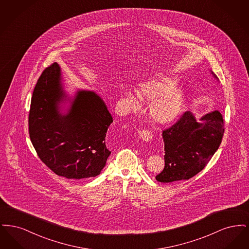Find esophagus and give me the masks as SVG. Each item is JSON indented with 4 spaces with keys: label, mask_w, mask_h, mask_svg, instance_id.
Here are the masks:
<instances>
[{
    "label": "esophagus",
    "mask_w": 249,
    "mask_h": 249,
    "mask_svg": "<svg viewBox=\"0 0 249 249\" xmlns=\"http://www.w3.org/2000/svg\"><path fill=\"white\" fill-rule=\"evenodd\" d=\"M139 136H140V138L142 140L145 141V142H147V141L152 139V133L146 130H139Z\"/></svg>",
    "instance_id": "1"
}]
</instances>
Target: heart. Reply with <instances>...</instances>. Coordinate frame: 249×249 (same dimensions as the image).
Returning <instances> with one entry per match:
<instances>
[{
	"label": "heart",
	"mask_w": 249,
	"mask_h": 249,
	"mask_svg": "<svg viewBox=\"0 0 249 249\" xmlns=\"http://www.w3.org/2000/svg\"><path fill=\"white\" fill-rule=\"evenodd\" d=\"M175 80L163 77L145 81L137 88V95L144 101L152 102L150 116L158 123L165 124L173 121L179 115L184 103V93L180 89L173 88ZM126 102L130 106L136 105V99L126 95Z\"/></svg>",
	"instance_id": "1"
}]
</instances>
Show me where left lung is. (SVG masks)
Here are the masks:
<instances>
[{"label": "left lung", "mask_w": 249, "mask_h": 249, "mask_svg": "<svg viewBox=\"0 0 249 249\" xmlns=\"http://www.w3.org/2000/svg\"><path fill=\"white\" fill-rule=\"evenodd\" d=\"M198 122L184 112L171 127L162 130L165 165L156 179L162 183L193 178L209 162L224 135V120L213 111Z\"/></svg>", "instance_id": "left-lung-1"}]
</instances>
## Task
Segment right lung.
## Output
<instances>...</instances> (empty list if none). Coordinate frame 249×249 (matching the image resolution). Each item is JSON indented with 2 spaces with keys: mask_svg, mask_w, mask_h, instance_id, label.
Returning a JSON list of instances; mask_svg holds the SVG:
<instances>
[{
  "mask_svg": "<svg viewBox=\"0 0 249 249\" xmlns=\"http://www.w3.org/2000/svg\"><path fill=\"white\" fill-rule=\"evenodd\" d=\"M57 63L47 67L33 92L29 134L40 160L57 176L68 179L94 178L111 151L106 136L113 119L103 100L92 91H78L69 114H59L63 99Z\"/></svg>",
  "mask_w": 249,
  "mask_h": 249,
  "instance_id": "obj_1",
  "label": "right lung"
}]
</instances>
